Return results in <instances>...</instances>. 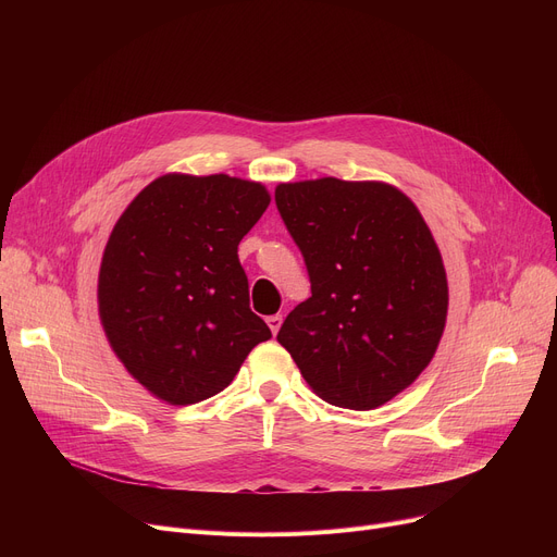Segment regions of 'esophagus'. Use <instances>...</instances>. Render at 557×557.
Returning <instances> with one entry per match:
<instances>
[{
  "label": "esophagus",
  "instance_id": "34e87169",
  "mask_svg": "<svg viewBox=\"0 0 557 557\" xmlns=\"http://www.w3.org/2000/svg\"><path fill=\"white\" fill-rule=\"evenodd\" d=\"M267 323H269V327H271V332H273V336L280 332V327H282V315L280 313H275V315H269L267 318Z\"/></svg>",
  "mask_w": 557,
  "mask_h": 557
}]
</instances>
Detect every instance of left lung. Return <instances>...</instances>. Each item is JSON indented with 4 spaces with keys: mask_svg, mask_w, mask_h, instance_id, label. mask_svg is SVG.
I'll return each mask as SVG.
<instances>
[{
    "mask_svg": "<svg viewBox=\"0 0 557 557\" xmlns=\"http://www.w3.org/2000/svg\"><path fill=\"white\" fill-rule=\"evenodd\" d=\"M275 202L311 282L280 345L325 401L352 411L391 401L431 363L449 307L420 210L393 185L338 178L282 183Z\"/></svg>",
    "mask_w": 557,
    "mask_h": 557,
    "instance_id": "obj_1",
    "label": "left lung"
}]
</instances>
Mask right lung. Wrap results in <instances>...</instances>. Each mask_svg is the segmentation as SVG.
<instances>
[{
  "label": "right lung",
  "instance_id": "obj_1",
  "mask_svg": "<svg viewBox=\"0 0 557 557\" xmlns=\"http://www.w3.org/2000/svg\"><path fill=\"white\" fill-rule=\"evenodd\" d=\"M271 194L225 173H166L114 223L99 271L110 347L156 397L187 406L221 393L271 330L250 311L239 242Z\"/></svg>",
  "mask_w": 557,
  "mask_h": 557
}]
</instances>
